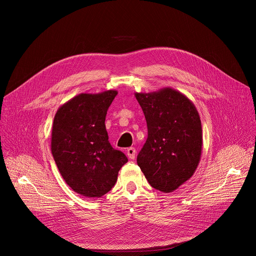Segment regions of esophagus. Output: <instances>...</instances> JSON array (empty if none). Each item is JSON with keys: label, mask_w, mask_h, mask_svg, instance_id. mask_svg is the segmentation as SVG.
I'll list each match as a JSON object with an SVG mask.
<instances>
[{"label": "esophagus", "mask_w": 256, "mask_h": 256, "mask_svg": "<svg viewBox=\"0 0 256 256\" xmlns=\"http://www.w3.org/2000/svg\"><path fill=\"white\" fill-rule=\"evenodd\" d=\"M126 154H128V158L134 160L136 156V150L134 148V147H130V148H128V150H126Z\"/></svg>", "instance_id": "esophagus-1"}]
</instances>
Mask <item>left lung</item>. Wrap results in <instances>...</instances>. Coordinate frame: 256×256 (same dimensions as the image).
Wrapping results in <instances>:
<instances>
[{"label": "left lung", "mask_w": 256, "mask_h": 256, "mask_svg": "<svg viewBox=\"0 0 256 256\" xmlns=\"http://www.w3.org/2000/svg\"><path fill=\"white\" fill-rule=\"evenodd\" d=\"M148 137L137 163L154 189L171 193L189 180L202 152V128L195 104L171 87L136 92Z\"/></svg>", "instance_id": "8db88e82"}]
</instances>
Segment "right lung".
<instances>
[{
	"instance_id": "obj_1",
	"label": "right lung",
	"mask_w": 256,
	"mask_h": 256,
	"mask_svg": "<svg viewBox=\"0 0 256 256\" xmlns=\"http://www.w3.org/2000/svg\"><path fill=\"white\" fill-rule=\"evenodd\" d=\"M116 90L80 93L56 112L50 150L59 172L72 189L88 198H100L117 182L126 154L108 141L106 111Z\"/></svg>"
}]
</instances>
